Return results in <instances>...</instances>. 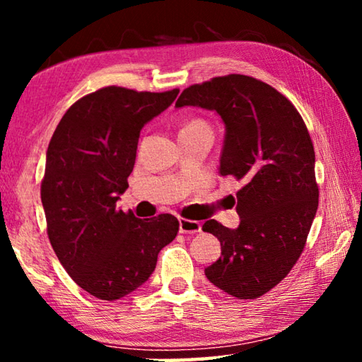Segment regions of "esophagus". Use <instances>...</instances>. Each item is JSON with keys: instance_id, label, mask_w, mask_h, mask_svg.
<instances>
[{"instance_id": "obj_1", "label": "esophagus", "mask_w": 362, "mask_h": 362, "mask_svg": "<svg viewBox=\"0 0 362 362\" xmlns=\"http://www.w3.org/2000/svg\"><path fill=\"white\" fill-rule=\"evenodd\" d=\"M179 226H180V233H185V235H193V233L201 231V223L196 222V220L180 218Z\"/></svg>"}]
</instances>
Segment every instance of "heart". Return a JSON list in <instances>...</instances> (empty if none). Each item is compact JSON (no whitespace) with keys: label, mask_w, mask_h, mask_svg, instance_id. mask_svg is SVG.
<instances>
[{"label":"heart","mask_w":362,"mask_h":362,"mask_svg":"<svg viewBox=\"0 0 362 362\" xmlns=\"http://www.w3.org/2000/svg\"><path fill=\"white\" fill-rule=\"evenodd\" d=\"M198 127H207L203 121H199V119H194V121H189V122H187L185 126H183V129L182 131H188V129H198Z\"/></svg>","instance_id":"heart-1"}]
</instances>
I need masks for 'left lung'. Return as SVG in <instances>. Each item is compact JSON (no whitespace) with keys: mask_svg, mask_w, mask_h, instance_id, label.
Wrapping results in <instances>:
<instances>
[{"mask_svg":"<svg viewBox=\"0 0 362 362\" xmlns=\"http://www.w3.org/2000/svg\"><path fill=\"white\" fill-rule=\"evenodd\" d=\"M177 108L216 112L225 124L220 175L243 183L240 226L207 220L222 255L206 278L230 296L257 298L279 284L305 247L317 209L315 148L296 107L272 86L246 75L217 76L180 94Z\"/></svg>","mask_w":362,"mask_h":362,"instance_id":"1","label":"left lung"}]
</instances>
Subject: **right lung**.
Listing matches in <instances>:
<instances>
[{"label": "right lung", "instance_id": "1", "mask_svg": "<svg viewBox=\"0 0 362 362\" xmlns=\"http://www.w3.org/2000/svg\"><path fill=\"white\" fill-rule=\"evenodd\" d=\"M177 94L108 86L73 103L49 142L41 182L49 241L71 279L100 300L142 286L179 231L170 214L140 220L116 209L129 187L140 131Z\"/></svg>", "mask_w": 362, "mask_h": 362}]
</instances>
